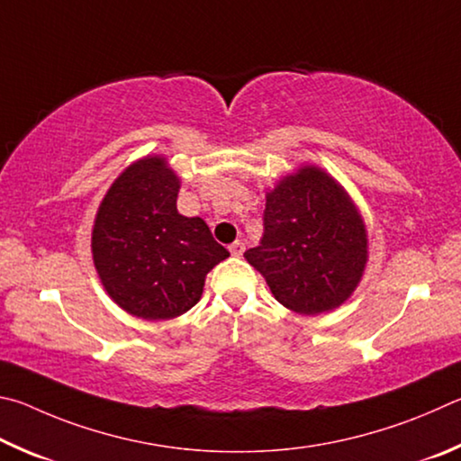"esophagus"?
Instances as JSON below:
<instances>
[{
    "label": "esophagus",
    "instance_id": "esophagus-1",
    "mask_svg": "<svg viewBox=\"0 0 461 461\" xmlns=\"http://www.w3.org/2000/svg\"><path fill=\"white\" fill-rule=\"evenodd\" d=\"M229 251H230V255L240 257V255L245 253V243H243V240H235V243L229 247Z\"/></svg>",
    "mask_w": 461,
    "mask_h": 461
}]
</instances>
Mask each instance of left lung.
Wrapping results in <instances>:
<instances>
[{"label":"left lung","mask_w":461,"mask_h":461,"mask_svg":"<svg viewBox=\"0 0 461 461\" xmlns=\"http://www.w3.org/2000/svg\"><path fill=\"white\" fill-rule=\"evenodd\" d=\"M263 239L245 259L279 303L305 316L348 300L366 263V230L350 198L318 167H302L267 194Z\"/></svg>","instance_id":"obj_1"}]
</instances>
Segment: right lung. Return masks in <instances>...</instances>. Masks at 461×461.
Here are the masks:
<instances>
[{
    "mask_svg": "<svg viewBox=\"0 0 461 461\" xmlns=\"http://www.w3.org/2000/svg\"><path fill=\"white\" fill-rule=\"evenodd\" d=\"M177 188L164 159L145 158L117 177L96 212L95 267L131 316H182L198 303L206 273L229 257L202 218L177 212Z\"/></svg>",
    "mask_w": 461,
    "mask_h": 461,
    "instance_id": "obj_1",
    "label": "right lung"
}]
</instances>
